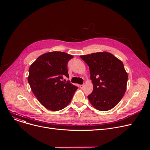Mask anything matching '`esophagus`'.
<instances>
[{
  "mask_svg": "<svg viewBox=\"0 0 150 150\" xmlns=\"http://www.w3.org/2000/svg\"><path fill=\"white\" fill-rule=\"evenodd\" d=\"M83 87H84V85H80V88H83Z\"/></svg>",
  "mask_w": 150,
  "mask_h": 150,
  "instance_id": "esophagus-1",
  "label": "esophagus"
}]
</instances>
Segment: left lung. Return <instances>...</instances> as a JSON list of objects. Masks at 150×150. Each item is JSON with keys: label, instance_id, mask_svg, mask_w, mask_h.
Segmentation results:
<instances>
[{"label": "left lung", "instance_id": "obj_1", "mask_svg": "<svg viewBox=\"0 0 150 150\" xmlns=\"http://www.w3.org/2000/svg\"><path fill=\"white\" fill-rule=\"evenodd\" d=\"M80 57L89 66L93 85L88 100L101 111L112 109L122 98L127 88L128 75L122 62L107 52Z\"/></svg>", "mask_w": 150, "mask_h": 150}]
</instances>
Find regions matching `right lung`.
Wrapping results in <instances>:
<instances>
[{
	"label": "right lung",
	"instance_id": "add662e5",
	"mask_svg": "<svg viewBox=\"0 0 150 150\" xmlns=\"http://www.w3.org/2000/svg\"><path fill=\"white\" fill-rule=\"evenodd\" d=\"M74 57L65 52L44 54L29 69L28 80L33 94L46 109L57 111L70 103L78 87L62 80L69 78L67 64Z\"/></svg>",
	"mask_w": 150,
	"mask_h": 150
}]
</instances>
